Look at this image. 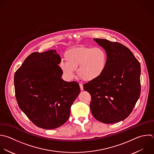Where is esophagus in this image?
Wrapping results in <instances>:
<instances>
[{
	"instance_id": "34e87169",
	"label": "esophagus",
	"mask_w": 154,
	"mask_h": 154,
	"mask_svg": "<svg viewBox=\"0 0 154 154\" xmlns=\"http://www.w3.org/2000/svg\"><path fill=\"white\" fill-rule=\"evenodd\" d=\"M79 86H80L81 90H84V87H83L82 84H79Z\"/></svg>"
}]
</instances>
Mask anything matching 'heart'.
<instances>
[{
    "label": "heart",
    "instance_id": "1",
    "mask_svg": "<svg viewBox=\"0 0 154 154\" xmlns=\"http://www.w3.org/2000/svg\"><path fill=\"white\" fill-rule=\"evenodd\" d=\"M66 62H61L60 69L66 78L72 79L75 70L86 81L99 78L105 72L108 64L106 51L100 47H79L69 50L66 54Z\"/></svg>",
    "mask_w": 154,
    "mask_h": 154
}]
</instances>
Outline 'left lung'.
Segmentation results:
<instances>
[{
    "label": "left lung",
    "mask_w": 154,
    "mask_h": 154,
    "mask_svg": "<svg viewBox=\"0 0 154 154\" xmlns=\"http://www.w3.org/2000/svg\"><path fill=\"white\" fill-rule=\"evenodd\" d=\"M94 40L107 54V67L99 78L84 84V89L91 96L90 109L94 117L104 123H117L129 116L140 97V64L122 44Z\"/></svg>",
    "instance_id": "obj_1"
}]
</instances>
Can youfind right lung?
<instances>
[{
	"instance_id": "right-lung-1",
	"label": "right lung",
	"mask_w": 154,
	"mask_h": 154,
	"mask_svg": "<svg viewBox=\"0 0 154 154\" xmlns=\"http://www.w3.org/2000/svg\"><path fill=\"white\" fill-rule=\"evenodd\" d=\"M61 57L56 50L34 52L14 75L16 97L20 109L37 126L52 129L64 124L80 93L79 84L61 78Z\"/></svg>"
}]
</instances>
